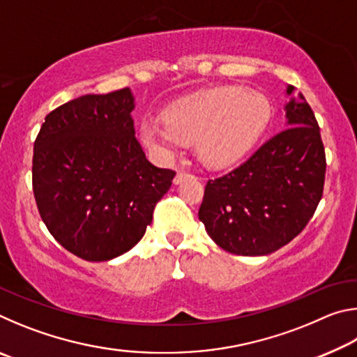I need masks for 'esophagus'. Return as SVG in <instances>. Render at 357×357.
Returning a JSON list of instances; mask_svg holds the SVG:
<instances>
[{
    "label": "esophagus",
    "mask_w": 357,
    "mask_h": 357,
    "mask_svg": "<svg viewBox=\"0 0 357 357\" xmlns=\"http://www.w3.org/2000/svg\"><path fill=\"white\" fill-rule=\"evenodd\" d=\"M192 176H193L192 173L185 172V170H179V172L176 173V176H174L173 183H174V184H181V183H183V181H185L187 178H192Z\"/></svg>",
    "instance_id": "1"
}]
</instances>
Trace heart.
<instances>
[{
  "label": "heart",
  "mask_w": 357,
  "mask_h": 357,
  "mask_svg": "<svg viewBox=\"0 0 357 357\" xmlns=\"http://www.w3.org/2000/svg\"><path fill=\"white\" fill-rule=\"evenodd\" d=\"M269 121L263 96L241 88H220L187 98L165 112V121L143 119L144 146L168 159L184 142H195L198 159L225 168L249 153Z\"/></svg>",
  "instance_id": "heart-1"
}]
</instances>
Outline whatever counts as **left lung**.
Wrapping results in <instances>:
<instances>
[{"label":"left lung","mask_w":357,"mask_h":357,"mask_svg":"<svg viewBox=\"0 0 357 357\" xmlns=\"http://www.w3.org/2000/svg\"><path fill=\"white\" fill-rule=\"evenodd\" d=\"M285 112L287 129L204 187L198 217L214 243L234 255H268L287 245L323 197L326 154L315 114L301 93Z\"/></svg>","instance_id":"left-lung-1"}]
</instances>
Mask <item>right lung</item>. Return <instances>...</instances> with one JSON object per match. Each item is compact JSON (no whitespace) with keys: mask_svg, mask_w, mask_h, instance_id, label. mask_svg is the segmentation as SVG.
<instances>
[{"mask_svg":"<svg viewBox=\"0 0 357 357\" xmlns=\"http://www.w3.org/2000/svg\"><path fill=\"white\" fill-rule=\"evenodd\" d=\"M134 107L129 88L82 96L48 113L36 137L33 192L40 219L86 261L130 250L176 174L146 159Z\"/></svg>","mask_w":357,"mask_h":357,"instance_id":"right-lung-1","label":"right lung"}]
</instances>
